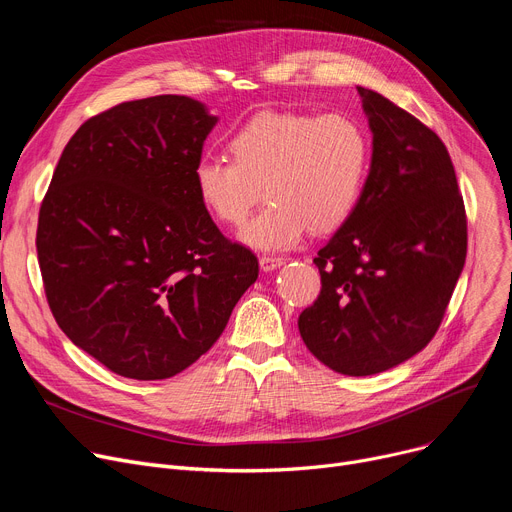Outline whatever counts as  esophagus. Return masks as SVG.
<instances>
[{"mask_svg":"<svg viewBox=\"0 0 512 512\" xmlns=\"http://www.w3.org/2000/svg\"><path fill=\"white\" fill-rule=\"evenodd\" d=\"M282 263H284L282 257H274V255H261L259 257V265H261L263 272H272V270H276V267H280Z\"/></svg>","mask_w":512,"mask_h":512,"instance_id":"34e87169","label":"esophagus"}]
</instances>
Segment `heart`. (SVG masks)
I'll use <instances>...</instances> for the list:
<instances>
[{"label": "heart", "instance_id": "heart-1", "mask_svg": "<svg viewBox=\"0 0 512 512\" xmlns=\"http://www.w3.org/2000/svg\"><path fill=\"white\" fill-rule=\"evenodd\" d=\"M228 151L232 161H197V195L215 220L240 226L263 186L270 203L240 238L265 251L290 249L311 228L332 232L351 220L371 164L369 132L346 114L259 112L232 134Z\"/></svg>", "mask_w": 512, "mask_h": 512}]
</instances>
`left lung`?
Returning a JSON list of instances; mask_svg holds the SVG:
<instances>
[{
  "instance_id": "obj_1",
  "label": "left lung",
  "mask_w": 512,
  "mask_h": 512,
  "mask_svg": "<svg viewBox=\"0 0 512 512\" xmlns=\"http://www.w3.org/2000/svg\"><path fill=\"white\" fill-rule=\"evenodd\" d=\"M373 132L365 193L313 263L321 292L299 315L315 359L371 375L411 359L442 324L467 257V213L438 134L359 87Z\"/></svg>"
}]
</instances>
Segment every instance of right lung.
I'll use <instances>...</instances> for the list:
<instances>
[{
    "instance_id": "add662e5",
    "label": "right lung",
    "mask_w": 512,
    "mask_h": 512,
    "mask_svg": "<svg viewBox=\"0 0 512 512\" xmlns=\"http://www.w3.org/2000/svg\"><path fill=\"white\" fill-rule=\"evenodd\" d=\"M215 122L184 95L118 103L72 134L41 201L49 309L122 378L166 380L193 365L257 280L255 253L220 232L195 188Z\"/></svg>"
}]
</instances>
